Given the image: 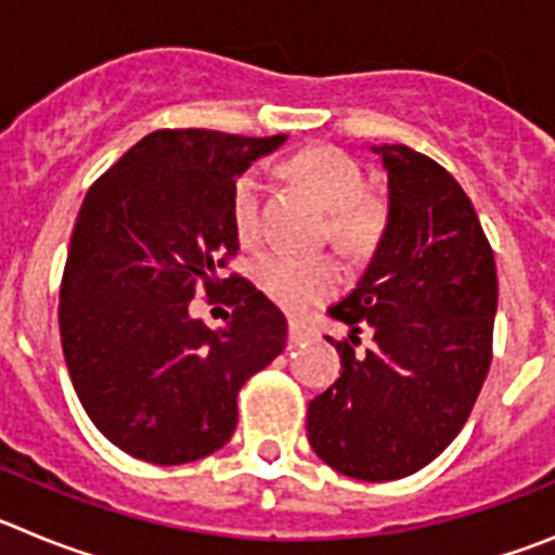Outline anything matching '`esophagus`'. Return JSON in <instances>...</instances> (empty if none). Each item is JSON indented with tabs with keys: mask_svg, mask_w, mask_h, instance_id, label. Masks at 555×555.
Instances as JSON below:
<instances>
[{
	"mask_svg": "<svg viewBox=\"0 0 555 555\" xmlns=\"http://www.w3.org/2000/svg\"><path fill=\"white\" fill-rule=\"evenodd\" d=\"M306 341H311V331H308L300 320L288 322V345L300 347L306 345Z\"/></svg>",
	"mask_w": 555,
	"mask_h": 555,
	"instance_id": "esophagus-1",
	"label": "esophagus"
}]
</instances>
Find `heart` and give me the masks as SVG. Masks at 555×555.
<instances>
[{
    "mask_svg": "<svg viewBox=\"0 0 555 555\" xmlns=\"http://www.w3.org/2000/svg\"><path fill=\"white\" fill-rule=\"evenodd\" d=\"M288 171L327 210V238L338 249L347 255H366L380 242L386 205L375 194H366V171L352 155L336 146H311L292 158ZM261 197V171H244L230 197L235 233L242 242H253L258 235ZM255 278L274 302L294 311L325 300L338 286V269L327 258H292L283 253H263L255 263Z\"/></svg>",
    "mask_w": 555,
    "mask_h": 555,
    "instance_id": "b5f03b06",
    "label": "heart"
}]
</instances>
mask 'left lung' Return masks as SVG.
<instances>
[{
  "mask_svg": "<svg viewBox=\"0 0 555 555\" xmlns=\"http://www.w3.org/2000/svg\"><path fill=\"white\" fill-rule=\"evenodd\" d=\"M389 217L370 267L327 308L350 336L336 384L308 403V442L336 473L397 480L428 467L467 423L492 364L494 253L448 169L405 144L372 146ZM373 347L356 351L360 331Z\"/></svg>",
  "mask_w": 555,
  "mask_h": 555,
  "instance_id": "8db88e82",
  "label": "left lung"
}]
</instances>
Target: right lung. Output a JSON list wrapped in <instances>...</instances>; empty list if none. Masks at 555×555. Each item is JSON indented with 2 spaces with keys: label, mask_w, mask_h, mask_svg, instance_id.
I'll use <instances>...</instances> for the list:
<instances>
[{
  "label": "right lung",
  "mask_w": 555,
  "mask_h": 555,
  "mask_svg": "<svg viewBox=\"0 0 555 555\" xmlns=\"http://www.w3.org/2000/svg\"><path fill=\"white\" fill-rule=\"evenodd\" d=\"M286 135L155 130L91 185L61 283V345L82 409L132 459L175 467L222 448L235 397L286 347V317L238 274L230 197ZM205 287L234 313L214 332L188 308Z\"/></svg>",
  "instance_id": "add662e5"
}]
</instances>
